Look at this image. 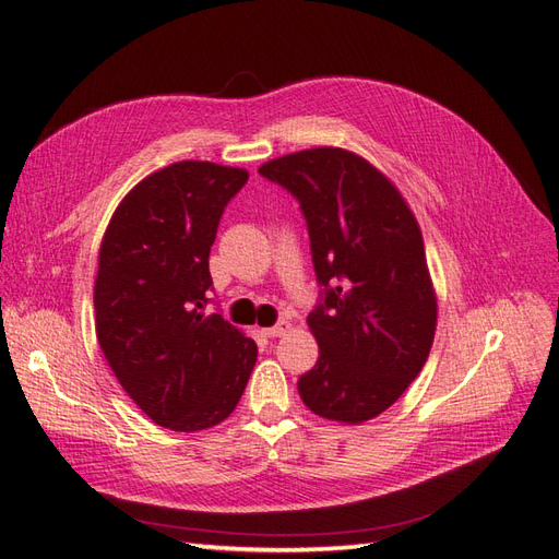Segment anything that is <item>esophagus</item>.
Listing matches in <instances>:
<instances>
[{
	"label": "esophagus",
	"mask_w": 559,
	"mask_h": 559,
	"mask_svg": "<svg viewBox=\"0 0 559 559\" xmlns=\"http://www.w3.org/2000/svg\"><path fill=\"white\" fill-rule=\"evenodd\" d=\"M290 328H293V323L283 319V321H278L276 325L264 328V335H266V337H283V335L290 333Z\"/></svg>",
	"instance_id": "1"
}]
</instances>
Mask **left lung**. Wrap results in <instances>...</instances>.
Listing matches in <instances>:
<instances>
[{"instance_id":"obj_1","label":"left lung","mask_w":559,"mask_h":559,"mask_svg":"<svg viewBox=\"0 0 559 559\" xmlns=\"http://www.w3.org/2000/svg\"><path fill=\"white\" fill-rule=\"evenodd\" d=\"M260 175L299 200L325 288L307 319L319 361L297 380L299 396L325 420L376 418L418 378L437 331L416 214L376 165L345 148L297 151Z\"/></svg>"}]
</instances>
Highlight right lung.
<instances>
[{
  "instance_id": "obj_1",
  "label": "right lung",
  "mask_w": 559,
  "mask_h": 559,
  "mask_svg": "<svg viewBox=\"0 0 559 559\" xmlns=\"http://www.w3.org/2000/svg\"><path fill=\"white\" fill-rule=\"evenodd\" d=\"M248 169L181 160L122 198L98 250L96 337L132 402L160 427L198 432L238 406L254 340L205 313L210 248Z\"/></svg>"
}]
</instances>
